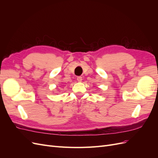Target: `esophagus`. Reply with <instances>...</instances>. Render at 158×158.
Segmentation results:
<instances>
[{
	"mask_svg": "<svg viewBox=\"0 0 158 158\" xmlns=\"http://www.w3.org/2000/svg\"><path fill=\"white\" fill-rule=\"evenodd\" d=\"M77 80H78V82H82V76H78L77 77Z\"/></svg>",
	"mask_w": 158,
	"mask_h": 158,
	"instance_id": "34e87169",
	"label": "esophagus"
}]
</instances>
